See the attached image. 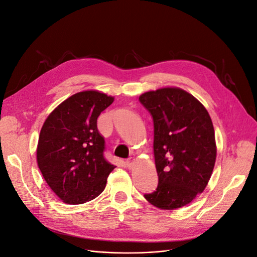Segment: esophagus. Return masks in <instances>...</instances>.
I'll return each instance as SVG.
<instances>
[{
  "mask_svg": "<svg viewBox=\"0 0 257 257\" xmlns=\"http://www.w3.org/2000/svg\"><path fill=\"white\" fill-rule=\"evenodd\" d=\"M126 166H127V168H132L133 167V164H134V159L133 158H130L128 160H126Z\"/></svg>",
  "mask_w": 257,
  "mask_h": 257,
  "instance_id": "34e87169",
  "label": "esophagus"
}]
</instances>
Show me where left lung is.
<instances>
[{
  "label": "left lung",
  "instance_id": "left-lung-1",
  "mask_svg": "<svg viewBox=\"0 0 257 257\" xmlns=\"http://www.w3.org/2000/svg\"><path fill=\"white\" fill-rule=\"evenodd\" d=\"M139 102L153 119V153L159 184L145 194L153 206L174 210L205 190L214 167L216 146L211 118L203 104L179 88L146 92Z\"/></svg>",
  "mask_w": 257,
  "mask_h": 257
}]
</instances>
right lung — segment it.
<instances>
[{
  "mask_svg": "<svg viewBox=\"0 0 257 257\" xmlns=\"http://www.w3.org/2000/svg\"><path fill=\"white\" fill-rule=\"evenodd\" d=\"M113 97L97 91L76 93L46 119L37 145L41 173L64 203L84 204L97 197L113 166L104 157L105 139L97 118Z\"/></svg>",
  "mask_w": 257,
  "mask_h": 257,
  "instance_id": "right-lung-1",
  "label": "right lung"
}]
</instances>
